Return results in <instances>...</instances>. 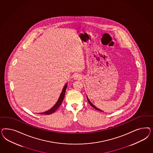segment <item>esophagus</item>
Here are the masks:
<instances>
[{"mask_svg":"<svg viewBox=\"0 0 153 153\" xmlns=\"http://www.w3.org/2000/svg\"><path fill=\"white\" fill-rule=\"evenodd\" d=\"M74 79H81V76L80 74H75L74 76Z\"/></svg>","mask_w":153,"mask_h":153,"instance_id":"1","label":"esophagus"}]
</instances>
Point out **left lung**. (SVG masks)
Here are the masks:
<instances>
[{"label":"left lung","instance_id":"left-lung-1","mask_svg":"<svg viewBox=\"0 0 153 153\" xmlns=\"http://www.w3.org/2000/svg\"><path fill=\"white\" fill-rule=\"evenodd\" d=\"M86 97H87V99H88V103H89V104H90V105H91V106H92V107H93V108H94V109H97V111H102V110H100V109H98V108H97V107H95V105H94V104H93V103H92V102H90V100H89V99H88V96H86Z\"/></svg>","mask_w":153,"mask_h":153}]
</instances>
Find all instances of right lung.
<instances>
[{
	"label": "right lung",
	"instance_id": "right-lung-1",
	"mask_svg": "<svg viewBox=\"0 0 153 153\" xmlns=\"http://www.w3.org/2000/svg\"><path fill=\"white\" fill-rule=\"evenodd\" d=\"M67 87V83H65V85L64 86V87H63V90H62V93H61V94H60L59 97V99H58L57 102H56V104H55L53 107H52L51 109H50L49 110H48V111H44V112L40 113V114H48V115H49V114H51V113H54V111H56V110L59 107L60 104H62V102L63 100V99H64V97H65V90H66Z\"/></svg>",
	"mask_w": 153,
	"mask_h": 153
}]
</instances>
